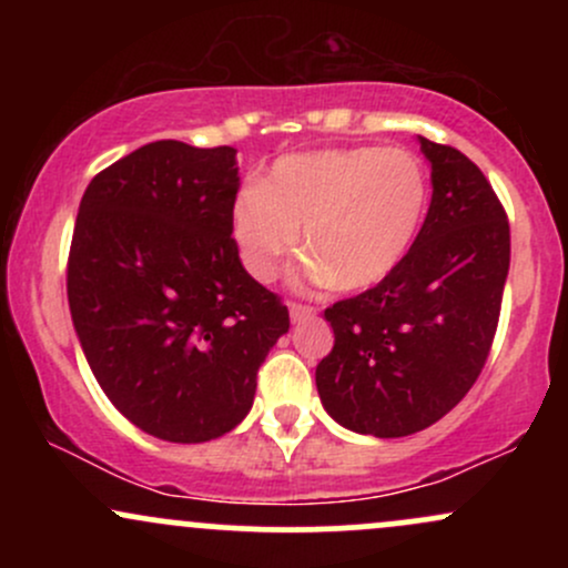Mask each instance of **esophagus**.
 I'll list each match as a JSON object with an SVG mask.
<instances>
[{"mask_svg":"<svg viewBox=\"0 0 568 568\" xmlns=\"http://www.w3.org/2000/svg\"><path fill=\"white\" fill-rule=\"evenodd\" d=\"M288 310H291V321L293 323H302V321H310V317H315V306H310V304H296V302H293L291 306H288Z\"/></svg>","mask_w":568,"mask_h":568,"instance_id":"1","label":"esophagus"}]
</instances>
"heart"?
Returning a JSON list of instances; mask_svg holds the SVG:
<instances>
[{"instance_id": "1", "label": "heart", "mask_w": 568, "mask_h": 568, "mask_svg": "<svg viewBox=\"0 0 568 568\" xmlns=\"http://www.w3.org/2000/svg\"><path fill=\"white\" fill-rule=\"evenodd\" d=\"M429 181L400 149H323L280 158L264 184L232 205V237L253 277L272 280L298 243L310 256L298 275L336 291H368L387 280L416 243Z\"/></svg>"}]
</instances>
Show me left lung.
<instances>
[{
    "instance_id": "left-lung-1",
    "label": "left lung",
    "mask_w": 568,
    "mask_h": 568,
    "mask_svg": "<svg viewBox=\"0 0 568 568\" xmlns=\"http://www.w3.org/2000/svg\"><path fill=\"white\" fill-rule=\"evenodd\" d=\"M433 200L408 256L384 283L325 310L334 349L317 363L323 408L342 427L403 438L452 410L497 334L510 224L480 168L422 139Z\"/></svg>"
}]
</instances>
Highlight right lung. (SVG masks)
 <instances>
[{
  "label": "right lung",
  "instance_id": "right-lung-1",
  "mask_svg": "<svg viewBox=\"0 0 568 568\" xmlns=\"http://www.w3.org/2000/svg\"><path fill=\"white\" fill-rule=\"evenodd\" d=\"M237 149L154 141L84 189L67 293L90 371L143 433L221 438L245 419L288 306L232 237Z\"/></svg>",
  "mask_w": 568,
  "mask_h": 568
}]
</instances>
